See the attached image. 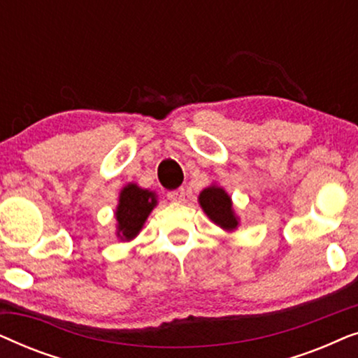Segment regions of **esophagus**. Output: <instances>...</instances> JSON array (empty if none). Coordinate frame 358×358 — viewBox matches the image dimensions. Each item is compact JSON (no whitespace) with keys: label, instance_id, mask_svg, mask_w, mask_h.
<instances>
[{"label":"esophagus","instance_id":"34e87169","mask_svg":"<svg viewBox=\"0 0 358 358\" xmlns=\"http://www.w3.org/2000/svg\"><path fill=\"white\" fill-rule=\"evenodd\" d=\"M168 199L171 200V202H182V200L185 199V190L184 187H179L176 190H171V192H168Z\"/></svg>","mask_w":358,"mask_h":358}]
</instances>
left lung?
Segmentation results:
<instances>
[{
  "mask_svg": "<svg viewBox=\"0 0 358 358\" xmlns=\"http://www.w3.org/2000/svg\"><path fill=\"white\" fill-rule=\"evenodd\" d=\"M199 202L202 205L203 212L218 227L224 229H234L238 227V220L234 217V212L231 208V199L228 197V194L222 187L212 185V187L202 190Z\"/></svg>",
  "mask_w": 358,
  "mask_h": 358,
  "instance_id": "8db88e82",
  "label": "left lung"
}]
</instances>
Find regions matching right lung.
Segmentation results:
<instances>
[{
  "label": "right lung",
  "instance_id": "obj_1",
  "mask_svg": "<svg viewBox=\"0 0 358 358\" xmlns=\"http://www.w3.org/2000/svg\"><path fill=\"white\" fill-rule=\"evenodd\" d=\"M155 205L156 195L150 190L140 189L135 184H129L124 187L115 212L120 239L135 238Z\"/></svg>",
  "mask_w": 358,
  "mask_h": 358
}]
</instances>
